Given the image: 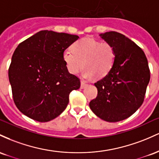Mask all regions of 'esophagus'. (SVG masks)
Here are the masks:
<instances>
[{
    "label": "esophagus",
    "mask_w": 159,
    "mask_h": 159,
    "mask_svg": "<svg viewBox=\"0 0 159 159\" xmlns=\"http://www.w3.org/2000/svg\"><path fill=\"white\" fill-rule=\"evenodd\" d=\"M85 86H86V83H85V82L83 81V80H81V85H80V88L84 89Z\"/></svg>",
    "instance_id": "34e87169"
}]
</instances>
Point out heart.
<instances>
[{
	"label": "heart",
	"mask_w": 159,
	"mask_h": 159,
	"mask_svg": "<svg viewBox=\"0 0 159 159\" xmlns=\"http://www.w3.org/2000/svg\"><path fill=\"white\" fill-rule=\"evenodd\" d=\"M116 59L113 46L108 42L91 37L80 39L72 45V50L66 49L63 60L69 72L76 74L83 68V76L92 79L94 76L102 78L110 72Z\"/></svg>",
	"instance_id": "obj_1"
}]
</instances>
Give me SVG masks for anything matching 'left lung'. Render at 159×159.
<instances>
[{
	"instance_id": "obj_1",
	"label": "left lung",
	"mask_w": 159,
	"mask_h": 159,
	"mask_svg": "<svg viewBox=\"0 0 159 159\" xmlns=\"http://www.w3.org/2000/svg\"><path fill=\"white\" fill-rule=\"evenodd\" d=\"M100 36L113 46L116 59L110 72L94 83L98 96L89 107L100 119L119 122L131 116L142 105L150 71L143 51L129 38L116 31Z\"/></svg>"
}]
</instances>
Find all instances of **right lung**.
<instances>
[{
    "label": "right lung",
    "instance_id": "right-lung-1",
    "mask_svg": "<svg viewBox=\"0 0 159 159\" xmlns=\"http://www.w3.org/2000/svg\"><path fill=\"white\" fill-rule=\"evenodd\" d=\"M77 35L40 31L19 44L8 76L17 108L34 120H52L67 107L80 79L68 72L63 52Z\"/></svg>",
    "mask_w": 159,
    "mask_h": 159
}]
</instances>
